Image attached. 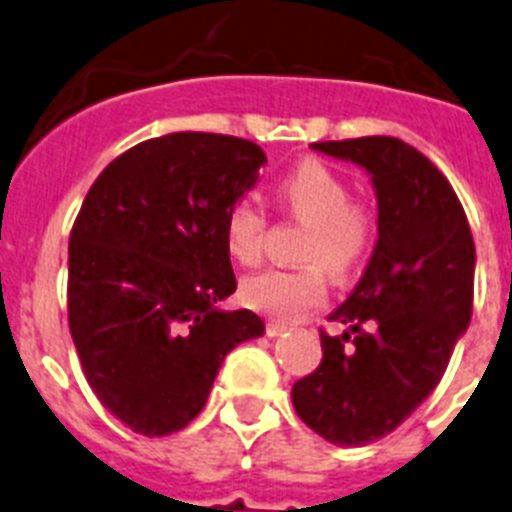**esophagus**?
<instances>
[{"mask_svg":"<svg viewBox=\"0 0 512 512\" xmlns=\"http://www.w3.org/2000/svg\"><path fill=\"white\" fill-rule=\"evenodd\" d=\"M286 330H289V325H286V322H278V320L265 322V333H268L270 338L281 336V333H286Z\"/></svg>","mask_w":512,"mask_h":512,"instance_id":"esophagus-1","label":"esophagus"}]
</instances>
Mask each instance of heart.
I'll list each match as a JSON object with an SVG mask.
<instances>
[{
    "label": "heart",
    "mask_w": 512,
    "mask_h": 512,
    "mask_svg": "<svg viewBox=\"0 0 512 512\" xmlns=\"http://www.w3.org/2000/svg\"><path fill=\"white\" fill-rule=\"evenodd\" d=\"M276 195L286 213L307 223L299 257L302 268H268L242 283L247 307L276 317L296 320L328 299L326 265L336 276H349L364 263L375 242V210L354 200L349 182L320 161H302L276 184ZM265 210L239 197L223 216V242L236 263L257 265L263 257Z\"/></svg>",
    "instance_id": "b5f03b06"
}]
</instances>
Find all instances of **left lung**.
Wrapping results in <instances>:
<instances>
[{
    "label": "left lung",
    "mask_w": 512,
    "mask_h": 512,
    "mask_svg": "<svg viewBox=\"0 0 512 512\" xmlns=\"http://www.w3.org/2000/svg\"><path fill=\"white\" fill-rule=\"evenodd\" d=\"M372 174L377 244L354 294L320 330L322 359L291 388L304 424L333 445H367L435 390L474 312V236L435 163L398 137L312 143Z\"/></svg>",
    "instance_id": "left-lung-1"
}]
</instances>
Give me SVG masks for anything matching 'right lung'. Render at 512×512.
<instances>
[{
    "label": "right lung",
    "instance_id": "1",
    "mask_svg": "<svg viewBox=\"0 0 512 512\" xmlns=\"http://www.w3.org/2000/svg\"><path fill=\"white\" fill-rule=\"evenodd\" d=\"M263 163L242 137H153L98 174L72 223V341L103 409L137 435L187 427L226 354L265 333L255 312L218 309L236 289L223 216Z\"/></svg>",
    "mask_w": 512,
    "mask_h": 512
}]
</instances>
